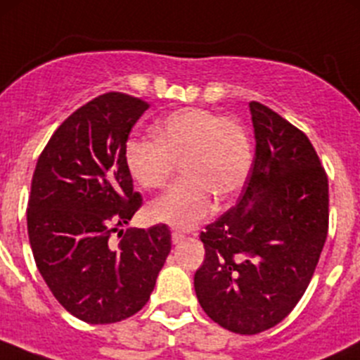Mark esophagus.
Instances as JSON below:
<instances>
[{"mask_svg": "<svg viewBox=\"0 0 360 360\" xmlns=\"http://www.w3.org/2000/svg\"><path fill=\"white\" fill-rule=\"evenodd\" d=\"M184 240V235L179 233V231H174L172 233V244H181Z\"/></svg>", "mask_w": 360, "mask_h": 360, "instance_id": "34e87169", "label": "esophagus"}]
</instances>
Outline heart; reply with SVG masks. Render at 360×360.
Returning a JSON list of instances; mask_svg holds the SVG:
<instances>
[{
  "label": "heart",
  "instance_id": "heart-1",
  "mask_svg": "<svg viewBox=\"0 0 360 360\" xmlns=\"http://www.w3.org/2000/svg\"><path fill=\"white\" fill-rule=\"evenodd\" d=\"M153 132L157 141L130 137L125 143L130 176L146 190H157L181 163L184 179L151 203V219L191 230L212 212L216 198L226 202L240 193L252 163L240 123L200 108H184L160 120Z\"/></svg>",
  "mask_w": 360,
  "mask_h": 360
}]
</instances>
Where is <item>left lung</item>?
Segmentation results:
<instances>
[{"mask_svg":"<svg viewBox=\"0 0 360 360\" xmlns=\"http://www.w3.org/2000/svg\"><path fill=\"white\" fill-rule=\"evenodd\" d=\"M256 151L237 205L202 231L195 292L207 315L238 335L284 321L311 281L328 237V176L301 130L249 103Z\"/></svg>","mask_w":360,"mask_h":360,"instance_id":"8db88e82","label":"left lung"}]
</instances>
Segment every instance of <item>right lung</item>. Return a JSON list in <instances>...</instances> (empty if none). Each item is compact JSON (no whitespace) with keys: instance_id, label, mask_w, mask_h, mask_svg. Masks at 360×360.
Instances as JSON below:
<instances>
[{"instance_id":"add662e5","label":"right lung","mask_w":360,"mask_h":360,"mask_svg":"<svg viewBox=\"0 0 360 360\" xmlns=\"http://www.w3.org/2000/svg\"><path fill=\"white\" fill-rule=\"evenodd\" d=\"M146 110L127 94L96 97L53 132L32 176L27 233L36 266L56 300L89 324L137 314L170 252L167 224L110 240L141 207L123 150Z\"/></svg>"}]
</instances>
